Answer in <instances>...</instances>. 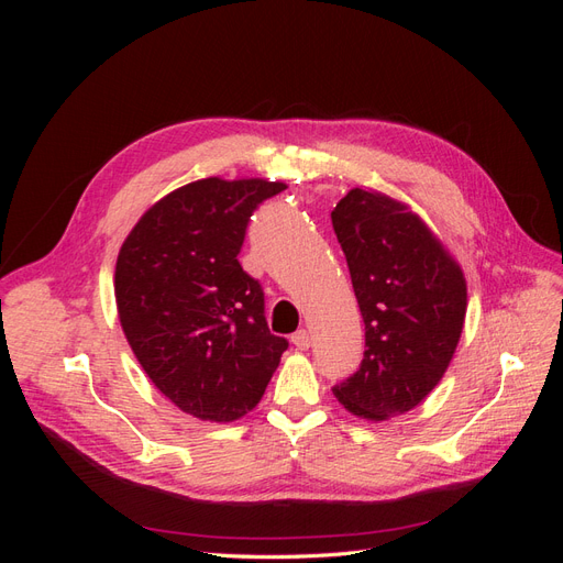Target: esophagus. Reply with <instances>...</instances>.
<instances>
[{"mask_svg": "<svg viewBox=\"0 0 563 563\" xmlns=\"http://www.w3.org/2000/svg\"><path fill=\"white\" fill-rule=\"evenodd\" d=\"M291 343H294L298 350H308V347L312 345V335H310V331H308V329H300V331H296V333H294Z\"/></svg>", "mask_w": 563, "mask_h": 563, "instance_id": "1", "label": "esophagus"}]
</instances>
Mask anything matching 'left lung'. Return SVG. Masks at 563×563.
I'll return each instance as SVG.
<instances>
[{"instance_id": "obj_1", "label": "left lung", "mask_w": 563, "mask_h": 563, "mask_svg": "<svg viewBox=\"0 0 563 563\" xmlns=\"http://www.w3.org/2000/svg\"><path fill=\"white\" fill-rule=\"evenodd\" d=\"M331 220L366 327L364 360L333 395L366 420L401 416L453 360L467 310L463 269L406 203L383 192L354 187Z\"/></svg>"}]
</instances>
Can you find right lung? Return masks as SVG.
<instances>
[{
	"label": "right lung",
	"mask_w": 563,
	"mask_h": 563,
	"mask_svg": "<svg viewBox=\"0 0 563 563\" xmlns=\"http://www.w3.org/2000/svg\"><path fill=\"white\" fill-rule=\"evenodd\" d=\"M282 190L263 178L195 180L147 209L119 249L114 298L135 360L199 420L249 413L288 347L236 261L253 211Z\"/></svg>",
	"instance_id": "right-lung-1"
}]
</instances>
